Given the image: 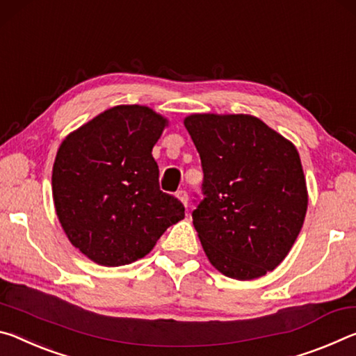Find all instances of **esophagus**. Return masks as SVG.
Listing matches in <instances>:
<instances>
[{"instance_id":"34e87169","label":"esophagus","mask_w":356,"mask_h":356,"mask_svg":"<svg viewBox=\"0 0 356 356\" xmlns=\"http://www.w3.org/2000/svg\"><path fill=\"white\" fill-rule=\"evenodd\" d=\"M175 195H177V199L181 202L184 207H188V192H186V191H178Z\"/></svg>"}]
</instances>
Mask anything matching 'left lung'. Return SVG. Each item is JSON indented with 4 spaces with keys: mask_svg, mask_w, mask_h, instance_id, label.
Wrapping results in <instances>:
<instances>
[{
    "mask_svg": "<svg viewBox=\"0 0 356 356\" xmlns=\"http://www.w3.org/2000/svg\"><path fill=\"white\" fill-rule=\"evenodd\" d=\"M184 126L205 175L192 220L209 264L236 281L265 276L287 257L306 218L298 149L254 115L192 113Z\"/></svg>",
    "mask_w": 356,
    "mask_h": 356,
    "instance_id": "1",
    "label": "left lung"
}]
</instances>
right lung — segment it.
Instances as JSON below:
<instances>
[{"label":"right lung","instance_id":"obj_1","mask_svg":"<svg viewBox=\"0 0 356 356\" xmlns=\"http://www.w3.org/2000/svg\"><path fill=\"white\" fill-rule=\"evenodd\" d=\"M168 126L147 106H115L67 134L56 151L51 194L67 240L102 266L143 259L181 202L159 189L153 147Z\"/></svg>","mask_w":356,"mask_h":356}]
</instances>
